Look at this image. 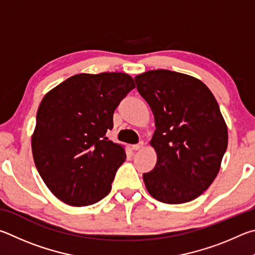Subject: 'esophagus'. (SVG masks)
<instances>
[{
	"mask_svg": "<svg viewBox=\"0 0 255 255\" xmlns=\"http://www.w3.org/2000/svg\"><path fill=\"white\" fill-rule=\"evenodd\" d=\"M143 145H144L143 142H139V143H137V144L132 145V149H133V150H135V151H137V150H141L142 148H143Z\"/></svg>",
	"mask_w": 255,
	"mask_h": 255,
	"instance_id": "esophagus-1",
	"label": "esophagus"
}]
</instances>
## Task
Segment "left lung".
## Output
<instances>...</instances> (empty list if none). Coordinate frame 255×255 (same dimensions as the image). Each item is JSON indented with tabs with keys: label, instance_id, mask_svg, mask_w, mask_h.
I'll list each match as a JSON object with an SVG mask.
<instances>
[{
	"label": "left lung",
	"instance_id": "8db88e82",
	"mask_svg": "<svg viewBox=\"0 0 255 255\" xmlns=\"http://www.w3.org/2000/svg\"><path fill=\"white\" fill-rule=\"evenodd\" d=\"M134 80L155 123L150 144L157 163L143 173L146 190L166 204L194 200L212 185L227 149L218 103L202 80L186 74L149 70Z\"/></svg>",
	"mask_w": 255,
	"mask_h": 255
}]
</instances>
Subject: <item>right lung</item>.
Masks as SVG:
<instances>
[{
	"instance_id": "add662e5",
	"label": "right lung",
	"mask_w": 255,
	"mask_h": 255,
	"mask_svg": "<svg viewBox=\"0 0 255 255\" xmlns=\"http://www.w3.org/2000/svg\"><path fill=\"white\" fill-rule=\"evenodd\" d=\"M134 87L124 73L78 74L42 98L31 146L39 175L61 202L82 207L109 195L127 154L105 135L115 109Z\"/></svg>"
}]
</instances>
